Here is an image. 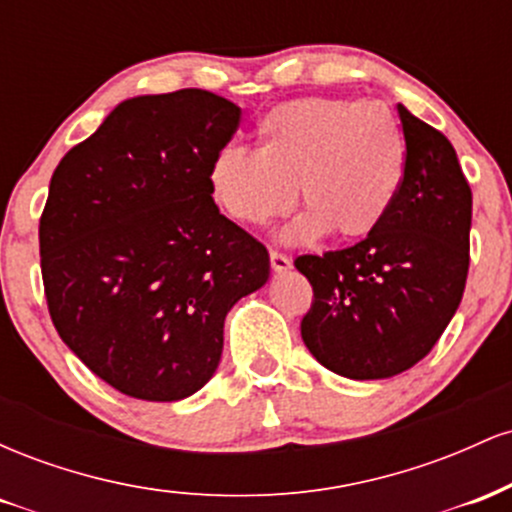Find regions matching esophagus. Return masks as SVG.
<instances>
[{
    "mask_svg": "<svg viewBox=\"0 0 512 512\" xmlns=\"http://www.w3.org/2000/svg\"><path fill=\"white\" fill-rule=\"evenodd\" d=\"M269 262H272V269L276 274L279 272H286V269H291V260L286 255H281V252H269Z\"/></svg>",
    "mask_w": 512,
    "mask_h": 512,
    "instance_id": "34e87169",
    "label": "esophagus"
}]
</instances>
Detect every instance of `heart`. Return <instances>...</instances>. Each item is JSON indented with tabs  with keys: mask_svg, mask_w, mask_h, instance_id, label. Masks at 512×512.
Masks as SVG:
<instances>
[{
	"mask_svg": "<svg viewBox=\"0 0 512 512\" xmlns=\"http://www.w3.org/2000/svg\"><path fill=\"white\" fill-rule=\"evenodd\" d=\"M404 178L397 117L380 103L301 98L269 110L257 151L223 149L209 168L216 204L245 226H267L303 207L281 238L356 240L383 223ZM297 192L293 193L292 190Z\"/></svg>",
	"mask_w": 512,
	"mask_h": 512,
	"instance_id": "b5f03b06",
	"label": "heart"
}]
</instances>
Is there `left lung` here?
<instances>
[{
    "instance_id": "1",
    "label": "left lung",
    "mask_w": 512,
    "mask_h": 512,
    "mask_svg": "<svg viewBox=\"0 0 512 512\" xmlns=\"http://www.w3.org/2000/svg\"><path fill=\"white\" fill-rule=\"evenodd\" d=\"M407 161L395 204L370 236L322 257H296L315 301L301 322L332 373L383 380L436 346L467 284L472 190L445 134L397 105Z\"/></svg>"
}]
</instances>
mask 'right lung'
Here are the masks:
<instances>
[{
  "label": "right lung",
  "mask_w": 512,
  "mask_h": 512,
  "mask_svg": "<svg viewBox=\"0 0 512 512\" xmlns=\"http://www.w3.org/2000/svg\"><path fill=\"white\" fill-rule=\"evenodd\" d=\"M240 113L202 88L127 98L52 173L40 219L50 317L122 395L178 402L202 390L228 310L267 284V248L209 187Z\"/></svg>",
  "instance_id": "add662e5"
}]
</instances>
